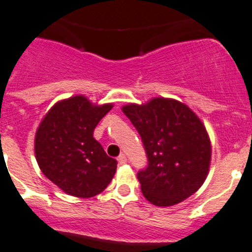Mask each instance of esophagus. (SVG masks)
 Masks as SVG:
<instances>
[{"mask_svg": "<svg viewBox=\"0 0 252 252\" xmlns=\"http://www.w3.org/2000/svg\"><path fill=\"white\" fill-rule=\"evenodd\" d=\"M117 160L120 164H126V163H127V158H126V156H124V154H121V156L118 157Z\"/></svg>", "mask_w": 252, "mask_h": 252, "instance_id": "obj_1", "label": "esophagus"}]
</instances>
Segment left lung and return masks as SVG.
I'll list each match as a JSON object with an SVG mask.
<instances>
[{
	"label": "left lung",
	"mask_w": 252,
	"mask_h": 252,
	"mask_svg": "<svg viewBox=\"0 0 252 252\" xmlns=\"http://www.w3.org/2000/svg\"><path fill=\"white\" fill-rule=\"evenodd\" d=\"M122 111L141 136L148 165L137 172L143 195L157 206L181 203L204 184L212 147L203 122L188 105L154 98Z\"/></svg>",
	"instance_id": "left-lung-1"
}]
</instances>
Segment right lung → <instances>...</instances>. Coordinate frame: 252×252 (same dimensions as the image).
Masks as SVG:
<instances>
[{
  "mask_svg": "<svg viewBox=\"0 0 252 252\" xmlns=\"http://www.w3.org/2000/svg\"><path fill=\"white\" fill-rule=\"evenodd\" d=\"M112 104L94 105L84 95L56 103L35 134V158L48 180L68 195L92 197L116 173L117 160L93 137L94 128Z\"/></svg>",
  "mask_w": 252,
  "mask_h": 252,
  "instance_id": "add662e5",
  "label": "right lung"
}]
</instances>
